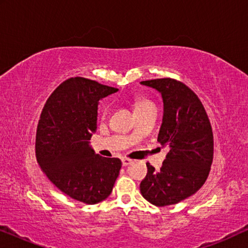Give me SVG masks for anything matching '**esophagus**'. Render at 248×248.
Returning a JSON list of instances; mask_svg holds the SVG:
<instances>
[{"label": "esophagus", "mask_w": 248, "mask_h": 248, "mask_svg": "<svg viewBox=\"0 0 248 248\" xmlns=\"http://www.w3.org/2000/svg\"><path fill=\"white\" fill-rule=\"evenodd\" d=\"M122 164H123V166H128L130 164H132V160L127 158H123L122 159Z\"/></svg>", "instance_id": "obj_1"}]
</instances>
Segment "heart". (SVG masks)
<instances>
[{"mask_svg": "<svg viewBox=\"0 0 248 248\" xmlns=\"http://www.w3.org/2000/svg\"><path fill=\"white\" fill-rule=\"evenodd\" d=\"M149 106H154V104H152L150 100L143 99V98H138V99L135 100L134 109L139 110V109H142V108H145V107H149ZM108 113H109V105L105 104L104 106L101 107V116L106 117Z\"/></svg>", "mask_w": 248, "mask_h": 248, "instance_id": "heart-1", "label": "heart"}]
</instances>
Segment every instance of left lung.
Instances as JSON below:
<instances>
[{"label":"left lung","mask_w":248,"mask_h":248,"mask_svg":"<svg viewBox=\"0 0 248 248\" xmlns=\"http://www.w3.org/2000/svg\"><path fill=\"white\" fill-rule=\"evenodd\" d=\"M140 83L161 94L158 142L168 150L159 171L147 164L141 194L154 205L176 204L198 192L208 178L213 159L211 124L201 100L184 83L170 78Z\"/></svg>","instance_id":"left-lung-1"}]
</instances>
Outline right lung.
Returning a JSON list of instances; mask_svg holds the SVG:
<instances>
[{"mask_svg":"<svg viewBox=\"0 0 248 248\" xmlns=\"http://www.w3.org/2000/svg\"><path fill=\"white\" fill-rule=\"evenodd\" d=\"M117 91L86 78L67 79L47 99L37 126L42 170L60 191L87 204L110 195L122 167L120 159L100 157L89 142L99 100Z\"/></svg>","mask_w":248,"mask_h":248,"instance_id":"1","label":"right lung"}]
</instances>
